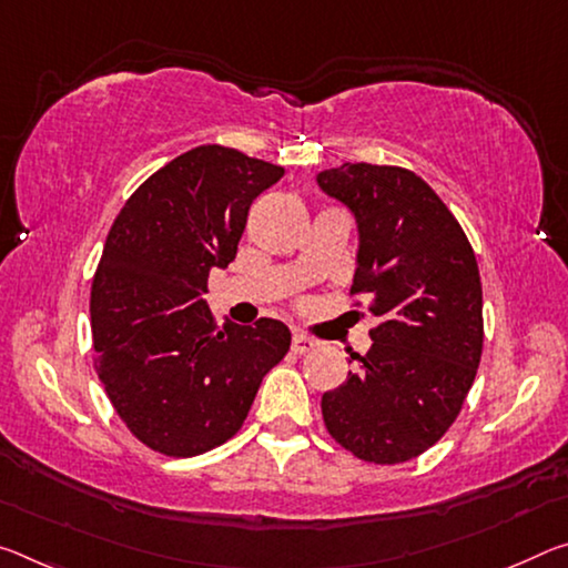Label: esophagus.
<instances>
[{
    "mask_svg": "<svg viewBox=\"0 0 568 568\" xmlns=\"http://www.w3.org/2000/svg\"><path fill=\"white\" fill-rule=\"evenodd\" d=\"M311 348H316V341H313L311 336H305V333H293V341H291V351L293 354H308Z\"/></svg>",
    "mask_w": 568,
    "mask_h": 568,
    "instance_id": "34e87169",
    "label": "esophagus"
}]
</instances>
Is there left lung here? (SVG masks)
<instances>
[{"label": "left lung", "instance_id": "obj_1", "mask_svg": "<svg viewBox=\"0 0 568 568\" xmlns=\"http://www.w3.org/2000/svg\"><path fill=\"white\" fill-rule=\"evenodd\" d=\"M318 184L354 212L351 295H368L379 318L372 348L351 356L356 372L323 394V422L358 460L407 463L453 427L478 374V260L455 214L409 169L344 164L321 171Z\"/></svg>", "mask_w": 568, "mask_h": 568}]
</instances>
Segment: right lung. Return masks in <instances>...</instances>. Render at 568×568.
Here are the masks:
<instances>
[{
  "label": "right lung",
  "instance_id": "right-lung-1",
  "mask_svg": "<svg viewBox=\"0 0 568 568\" xmlns=\"http://www.w3.org/2000/svg\"><path fill=\"white\" fill-rule=\"evenodd\" d=\"M283 174L237 149L196 146L154 171L111 224L90 287L93 366L154 453L194 457L235 437L291 348L285 323L217 328L204 303L210 270L237 255L252 200Z\"/></svg>",
  "mask_w": 568,
  "mask_h": 568
}]
</instances>
